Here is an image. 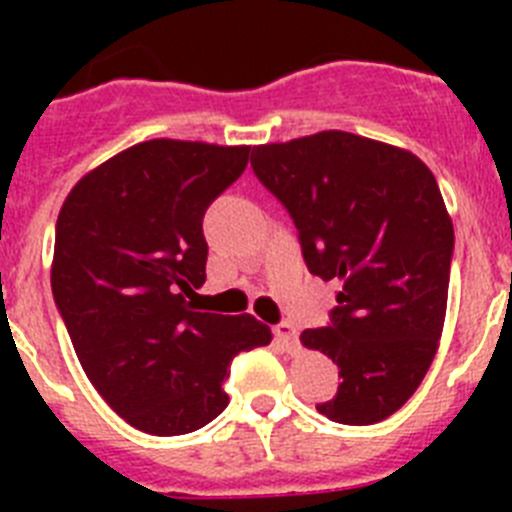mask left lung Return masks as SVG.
Returning <instances> with one entry per match:
<instances>
[{
    "instance_id": "obj_1",
    "label": "left lung",
    "mask_w": 512,
    "mask_h": 512,
    "mask_svg": "<svg viewBox=\"0 0 512 512\" xmlns=\"http://www.w3.org/2000/svg\"><path fill=\"white\" fill-rule=\"evenodd\" d=\"M246 164L248 151L148 140L84 176L58 215L51 287L81 369L151 436L215 420L235 356L271 341L269 325L225 310L223 295H200L202 217Z\"/></svg>"
}]
</instances>
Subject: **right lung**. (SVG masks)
I'll return each mask as SVG.
<instances>
[{"mask_svg": "<svg viewBox=\"0 0 512 512\" xmlns=\"http://www.w3.org/2000/svg\"><path fill=\"white\" fill-rule=\"evenodd\" d=\"M253 174L295 220L310 274L338 289L325 325L302 330L341 379L318 413L390 418L423 382L446 318L454 225L436 179L410 153L341 130L271 146Z\"/></svg>", "mask_w": 512, "mask_h": 512, "instance_id": "obj_1", "label": "right lung"}]
</instances>
